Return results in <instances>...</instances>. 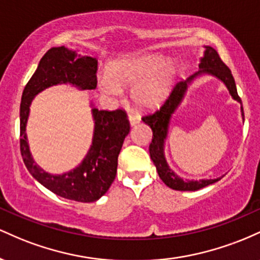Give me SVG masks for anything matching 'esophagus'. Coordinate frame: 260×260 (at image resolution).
<instances>
[{"label": "esophagus", "mask_w": 260, "mask_h": 260, "mask_svg": "<svg viewBox=\"0 0 260 260\" xmlns=\"http://www.w3.org/2000/svg\"><path fill=\"white\" fill-rule=\"evenodd\" d=\"M139 122H140V118L138 117V116L129 115V123H131V126H134V124L139 123Z\"/></svg>", "instance_id": "34e87169"}]
</instances>
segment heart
Listing matches in <instances>:
<instances>
[{
  "label": "heart",
  "instance_id": "b5f03b06",
  "mask_svg": "<svg viewBox=\"0 0 260 260\" xmlns=\"http://www.w3.org/2000/svg\"><path fill=\"white\" fill-rule=\"evenodd\" d=\"M176 77V68L162 56H129L118 59L109 70V78L101 80L104 92L120 96L121 88H131V99L140 109L154 107L166 98Z\"/></svg>",
  "mask_w": 260,
  "mask_h": 260
}]
</instances>
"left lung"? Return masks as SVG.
I'll list each match as a JSON object with an SVG mask.
<instances>
[{"mask_svg":"<svg viewBox=\"0 0 260 260\" xmlns=\"http://www.w3.org/2000/svg\"><path fill=\"white\" fill-rule=\"evenodd\" d=\"M204 57L201 58V63H199V70L198 72L190 76L189 78H187L184 82H180L176 84V86L172 89L170 96L166 99L164 105L160 107L157 111H155L151 115L143 116V122L147 123L148 126H150L151 131H153V140H151L150 145H149V153H150V157L153 160L154 165L156 166V171L159 174V177L162 180L166 186L172 188L175 190H198L201 188H204L209 186V184L215 183L220 180V178H215V180H199V181H189V180H183V178L178 177L177 175L170 169L168 165V161L165 159V153H164V147H165V139L168 137L169 132V124L170 120H171L172 113L176 111L178 105L183 100L184 94H186L188 84L190 82H193L194 78H197L201 74H210V76L216 77L219 78L223 84L226 85V88L229 89L230 94L234 98L235 100H237L238 103H241L242 105V101L241 98L238 96L237 89H236V83L234 77H232L231 71L220 58L219 53L216 52V50H214L210 46H204ZM241 112H242V118L244 121V112L243 107L241 106Z\"/></svg>","mask_w":260,"mask_h":260,"instance_id":"obj_1","label":"left lung"}]
</instances>
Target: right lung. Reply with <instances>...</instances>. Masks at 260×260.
Segmentation results:
<instances>
[{"instance_id": "obj_1", "label": "right lung", "mask_w": 260, "mask_h": 260, "mask_svg": "<svg viewBox=\"0 0 260 260\" xmlns=\"http://www.w3.org/2000/svg\"><path fill=\"white\" fill-rule=\"evenodd\" d=\"M98 61L77 56L64 46L52 47L43 56L31 78L26 83L20 103V153L26 169L44 187L62 198L90 203L109 190L117 172V159L131 126L124 110H98L92 107L94 136L88 154L79 166L62 175H51L32 160L26 139L30 104L35 95L57 84H72L80 90L96 88Z\"/></svg>"}]
</instances>
